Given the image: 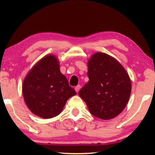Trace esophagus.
<instances>
[{
  "label": "esophagus",
  "instance_id": "1",
  "mask_svg": "<svg viewBox=\"0 0 155 155\" xmlns=\"http://www.w3.org/2000/svg\"><path fill=\"white\" fill-rule=\"evenodd\" d=\"M80 87H81V86L80 85V84H78V85H77L75 87V91H76V92H79V90H80Z\"/></svg>",
  "mask_w": 155,
  "mask_h": 155
}]
</instances>
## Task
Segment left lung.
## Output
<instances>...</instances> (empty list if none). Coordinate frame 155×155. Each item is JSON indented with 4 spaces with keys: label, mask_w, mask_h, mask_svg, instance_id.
<instances>
[{
    "label": "left lung",
    "mask_w": 155,
    "mask_h": 155,
    "mask_svg": "<svg viewBox=\"0 0 155 155\" xmlns=\"http://www.w3.org/2000/svg\"><path fill=\"white\" fill-rule=\"evenodd\" d=\"M89 81L79 96L89 111L102 120L119 115L128 102L131 81L124 66L114 57L96 52L87 61Z\"/></svg>",
    "instance_id": "8db88e82"
}]
</instances>
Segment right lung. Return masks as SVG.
Instances as JSON below:
<instances>
[{"label": "right lung", "instance_id": "1", "mask_svg": "<svg viewBox=\"0 0 155 155\" xmlns=\"http://www.w3.org/2000/svg\"><path fill=\"white\" fill-rule=\"evenodd\" d=\"M76 94L61 73L58 58L48 54L29 70L22 83V95L31 113L42 118L58 116L70 97Z\"/></svg>", "mask_w": 155, "mask_h": 155}]
</instances>
